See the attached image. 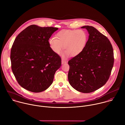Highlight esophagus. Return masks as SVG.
Masks as SVG:
<instances>
[{"label": "esophagus", "instance_id": "34e87169", "mask_svg": "<svg viewBox=\"0 0 125 125\" xmlns=\"http://www.w3.org/2000/svg\"><path fill=\"white\" fill-rule=\"evenodd\" d=\"M66 62H67V61H64V60H62V61H61V63H62V64H63L66 63Z\"/></svg>", "mask_w": 125, "mask_h": 125}]
</instances>
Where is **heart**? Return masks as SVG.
I'll use <instances>...</instances> for the list:
<instances>
[{
	"label": "heart",
	"instance_id": "obj_1",
	"mask_svg": "<svg viewBox=\"0 0 125 125\" xmlns=\"http://www.w3.org/2000/svg\"><path fill=\"white\" fill-rule=\"evenodd\" d=\"M87 40V34L83 30H63L56 34L55 38L49 40L51 50L56 54H59L64 49L63 57L71 55L74 57L83 50Z\"/></svg>",
	"mask_w": 125,
	"mask_h": 125
}]
</instances>
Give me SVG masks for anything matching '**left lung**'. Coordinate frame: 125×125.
I'll return each mask as SVG.
<instances>
[{
	"instance_id": "obj_1",
	"label": "left lung",
	"mask_w": 125,
	"mask_h": 125,
	"mask_svg": "<svg viewBox=\"0 0 125 125\" xmlns=\"http://www.w3.org/2000/svg\"><path fill=\"white\" fill-rule=\"evenodd\" d=\"M89 36L79 54L68 61V81L76 90L90 93L108 80L114 64L112 44L106 36L92 26H84Z\"/></svg>"
}]
</instances>
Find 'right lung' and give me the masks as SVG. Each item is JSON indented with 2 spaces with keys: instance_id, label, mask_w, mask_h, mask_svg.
Returning a JSON list of instances; mask_svg holds the SVG:
<instances>
[{
  "instance_id": "obj_1",
  "label": "right lung",
  "mask_w": 125,
  "mask_h": 125,
  "mask_svg": "<svg viewBox=\"0 0 125 125\" xmlns=\"http://www.w3.org/2000/svg\"><path fill=\"white\" fill-rule=\"evenodd\" d=\"M58 29L32 25L16 38L11 49V68L18 83L26 90L40 93L52 83L61 59L51 50L48 41Z\"/></svg>"
}]
</instances>
